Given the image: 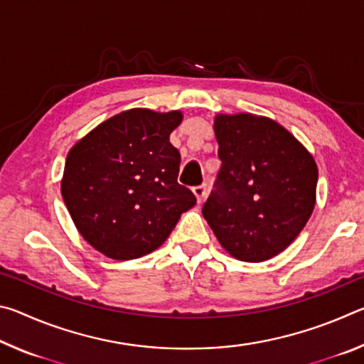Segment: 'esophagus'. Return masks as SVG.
<instances>
[{"label": "esophagus", "instance_id": "34e87169", "mask_svg": "<svg viewBox=\"0 0 364 364\" xmlns=\"http://www.w3.org/2000/svg\"><path fill=\"white\" fill-rule=\"evenodd\" d=\"M193 193L197 197V202H199V204H202V202H204V199H205V194H207V186H205V184L196 186V188H193Z\"/></svg>", "mask_w": 364, "mask_h": 364}]
</instances>
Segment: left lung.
Segmentation results:
<instances>
[{
	"mask_svg": "<svg viewBox=\"0 0 364 364\" xmlns=\"http://www.w3.org/2000/svg\"><path fill=\"white\" fill-rule=\"evenodd\" d=\"M213 132L221 168L202 215L231 257L269 260L311 217L315 159L291 132L263 115L217 114Z\"/></svg>",
	"mask_w": 364,
	"mask_h": 364,
	"instance_id": "1",
	"label": "left lung"
}]
</instances>
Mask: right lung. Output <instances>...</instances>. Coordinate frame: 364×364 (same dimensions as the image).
<instances>
[{
  "instance_id": "1",
  "label": "right lung",
  "mask_w": 364,
  "mask_h": 364,
  "mask_svg": "<svg viewBox=\"0 0 364 364\" xmlns=\"http://www.w3.org/2000/svg\"><path fill=\"white\" fill-rule=\"evenodd\" d=\"M181 110H123L67 154L60 193L91 247L125 262L159 249L196 197L178 184L181 156L170 133Z\"/></svg>"
}]
</instances>
